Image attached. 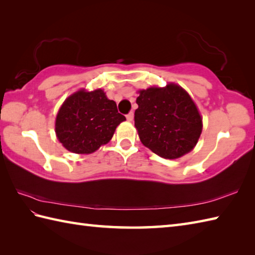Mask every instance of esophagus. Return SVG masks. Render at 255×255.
Returning a JSON list of instances; mask_svg holds the SVG:
<instances>
[{
	"label": "esophagus",
	"mask_w": 255,
	"mask_h": 255,
	"mask_svg": "<svg viewBox=\"0 0 255 255\" xmlns=\"http://www.w3.org/2000/svg\"><path fill=\"white\" fill-rule=\"evenodd\" d=\"M127 120L129 121V122H132L134 120V113L133 112H129L128 113V115L127 116Z\"/></svg>",
	"instance_id": "obj_1"
}]
</instances>
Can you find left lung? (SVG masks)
Instances as JSON below:
<instances>
[{"mask_svg":"<svg viewBox=\"0 0 255 255\" xmlns=\"http://www.w3.org/2000/svg\"><path fill=\"white\" fill-rule=\"evenodd\" d=\"M138 94L134 120L143 145L166 159H177L193 149L203 122L191 96L174 83Z\"/></svg>","mask_w":255,"mask_h":255,"instance_id":"obj_1","label":"left lung"}]
</instances>
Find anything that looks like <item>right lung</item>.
<instances>
[{
  "mask_svg": "<svg viewBox=\"0 0 255 255\" xmlns=\"http://www.w3.org/2000/svg\"><path fill=\"white\" fill-rule=\"evenodd\" d=\"M127 119L103 89H81L62 104L55 119V134L74 154H92L110 142L117 127Z\"/></svg>",
  "mask_w": 255,
  "mask_h": 255,
  "instance_id": "obj_1",
  "label": "right lung"
}]
</instances>
